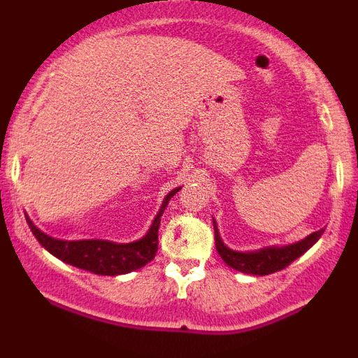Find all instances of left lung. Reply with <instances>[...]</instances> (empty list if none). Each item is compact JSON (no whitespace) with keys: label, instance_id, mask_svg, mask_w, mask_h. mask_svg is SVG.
<instances>
[{"label":"left lung","instance_id":"left-lung-1","mask_svg":"<svg viewBox=\"0 0 358 358\" xmlns=\"http://www.w3.org/2000/svg\"><path fill=\"white\" fill-rule=\"evenodd\" d=\"M213 232H215L217 252L220 254L222 261L229 268L241 271L244 274H252V276H266V274H273L276 271L285 269L294 259L303 256L308 249L313 248L320 237H322L324 229L310 234L305 239L294 242V244L269 245V248H262L257 250H234L227 244H224L215 219H213Z\"/></svg>","mask_w":358,"mask_h":358}]
</instances>
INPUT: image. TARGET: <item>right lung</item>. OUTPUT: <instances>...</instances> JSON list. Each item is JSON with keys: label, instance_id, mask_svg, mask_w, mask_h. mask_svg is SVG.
Returning a JSON list of instances; mask_svg holds the SVG:
<instances>
[{"label": "right lung", "instance_id": "obj_1", "mask_svg": "<svg viewBox=\"0 0 358 358\" xmlns=\"http://www.w3.org/2000/svg\"><path fill=\"white\" fill-rule=\"evenodd\" d=\"M182 187L173 188L163 199L162 207L156 213L155 220L151 222L150 229L141 239L117 244L104 239H85V241H60L53 239L47 234L40 231L34 224V220L27 215V222L36 241L42 244L52 256L76 268L89 271V273L101 274V276H117V274L133 273L148 262L153 261L156 250H158V229L162 215L165 212L171 196Z\"/></svg>", "mask_w": 358, "mask_h": 358}]
</instances>
